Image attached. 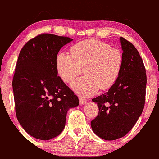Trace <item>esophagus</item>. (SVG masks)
<instances>
[{"mask_svg":"<svg viewBox=\"0 0 159 159\" xmlns=\"http://www.w3.org/2000/svg\"><path fill=\"white\" fill-rule=\"evenodd\" d=\"M79 102H80V104H81V105H84V104H86V102L83 99H79Z\"/></svg>","mask_w":159,"mask_h":159,"instance_id":"obj_1","label":"esophagus"}]
</instances>
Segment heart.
<instances>
[{
    "label": "heart",
    "mask_w": 159,
    "mask_h": 159,
    "mask_svg": "<svg viewBox=\"0 0 159 159\" xmlns=\"http://www.w3.org/2000/svg\"><path fill=\"white\" fill-rule=\"evenodd\" d=\"M71 54L60 52L56 57L58 74L66 83L72 82L83 72L86 75L75 80L71 88L82 97L94 95L99 89L111 88L119 77L123 56L118 49L99 40L78 42L70 48Z\"/></svg>",
    "instance_id": "obj_1"
}]
</instances>
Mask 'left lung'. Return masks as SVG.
<instances>
[{
    "instance_id": "8db88e82",
    "label": "left lung",
    "mask_w": 159,
    "mask_h": 159,
    "mask_svg": "<svg viewBox=\"0 0 159 159\" xmlns=\"http://www.w3.org/2000/svg\"><path fill=\"white\" fill-rule=\"evenodd\" d=\"M123 65L115 84L94 98L99 114L91 122L92 130L107 140L123 137L141 115L146 99V73L140 55L131 42L120 37Z\"/></svg>"
}]
</instances>
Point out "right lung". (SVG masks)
I'll return each mask as SVG.
<instances>
[{
    "label": "right lung",
    "mask_w": 159,
    "mask_h": 159,
    "mask_svg": "<svg viewBox=\"0 0 159 159\" xmlns=\"http://www.w3.org/2000/svg\"><path fill=\"white\" fill-rule=\"evenodd\" d=\"M66 37L42 34L30 39L18 57L12 86L16 115L33 138L50 140L66 125L67 112L79 106L78 97L57 76L56 57Z\"/></svg>",
    "instance_id": "add662e5"
}]
</instances>
